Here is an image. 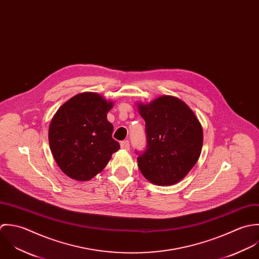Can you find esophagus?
<instances>
[{
  "mask_svg": "<svg viewBox=\"0 0 259 259\" xmlns=\"http://www.w3.org/2000/svg\"><path fill=\"white\" fill-rule=\"evenodd\" d=\"M121 145V148L122 149H125V150H129L130 149V144H129V141L128 140H124L120 143Z\"/></svg>",
  "mask_w": 259,
  "mask_h": 259,
  "instance_id": "esophagus-1",
  "label": "esophagus"
}]
</instances>
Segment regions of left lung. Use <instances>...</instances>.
I'll use <instances>...</instances> for the list:
<instances>
[{
	"label": "left lung",
	"instance_id": "8db88e82",
	"mask_svg": "<svg viewBox=\"0 0 259 259\" xmlns=\"http://www.w3.org/2000/svg\"><path fill=\"white\" fill-rule=\"evenodd\" d=\"M145 120L146 148L138 154L143 176L156 185H172L192 169L203 143V131L193 111L181 100L163 96L139 105Z\"/></svg>",
	"mask_w": 259,
	"mask_h": 259
}]
</instances>
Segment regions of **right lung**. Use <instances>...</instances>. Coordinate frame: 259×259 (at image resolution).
<instances>
[{"label": "right lung", "mask_w": 259, "mask_h": 259, "mask_svg": "<svg viewBox=\"0 0 259 259\" xmlns=\"http://www.w3.org/2000/svg\"><path fill=\"white\" fill-rule=\"evenodd\" d=\"M113 104L96 93L74 96L60 107L49 127V144L60 169L86 181L101 172L120 144L112 138L107 113Z\"/></svg>", "instance_id": "1"}]
</instances>
